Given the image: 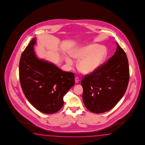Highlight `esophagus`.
<instances>
[{"mask_svg":"<svg viewBox=\"0 0 145 145\" xmlns=\"http://www.w3.org/2000/svg\"><path fill=\"white\" fill-rule=\"evenodd\" d=\"M75 81L76 83H78L79 81V79L78 77H76L75 78Z\"/></svg>","mask_w":145,"mask_h":145,"instance_id":"esophagus-1","label":"esophagus"}]
</instances>
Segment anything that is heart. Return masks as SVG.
I'll use <instances>...</instances> for the list:
<instances>
[{
  "label": "heart",
  "instance_id": "obj_1",
  "mask_svg": "<svg viewBox=\"0 0 145 145\" xmlns=\"http://www.w3.org/2000/svg\"><path fill=\"white\" fill-rule=\"evenodd\" d=\"M108 56L107 49L98 44H91L76 49L72 53V57L80 61L78 64V69L81 73L91 74L103 65ZM66 63L69 65L73 64V60L65 57Z\"/></svg>",
  "mask_w": 145,
  "mask_h": 145
}]
</instances>
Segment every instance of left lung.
Here are the masks:
<instances>
[{
  "label": "left lung",
  "instance_id": "8db88e82",
  "mask_svg": "<svg viewBox=\"0 0 145 145\" xmlns=\"http://www.w3.org/2000/svg\"><path fill=\"white\" fill-rule=\"evenodd\" d=\"M114 54L94 72L85 75L81 84L85 106L94 113L113 108L127 88L129 70L127 57L116 42Z\"/></svg>",
  "mask_w": 145,
  "mask_h": 145
}]
</instances>
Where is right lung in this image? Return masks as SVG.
Instances as JSON below:
<instances>
[{
    "mask_svg": "<svg viewBox=\"0 0 145 145\" xmlns=\"http://www.w3.org/2000/svg\"><path fill=\"white\" fill-rule=\"evenodd\" d=\"M33 38L24 51L19 63V79L26 98L41 112L53 114L64 105L63 97L74 85L73 73L37 58Z\"/></svg>",
    "mask_w": 145,
    "mask_h": 145,
    "instance_id": "obj_1",
    "label": "right lung"
}]
</instances>
